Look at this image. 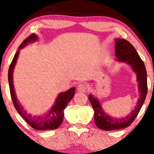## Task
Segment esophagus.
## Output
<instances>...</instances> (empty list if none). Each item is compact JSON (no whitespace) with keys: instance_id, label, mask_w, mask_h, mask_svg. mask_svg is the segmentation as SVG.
Wrapping results in <instances>:
<instances>
[{"instance_id":"1","label":"esophagus","mask_w":154,"mask_h":154,"mask_svg":"<svg viewBox=\"0 0 154 154\" xmlns=\"http://www.w3.org/2000/svg\"><path fill=\"white\" fill-rule=\"evenodd\" d=\"M88 89V85L85 84V83H80V84L78 85L77 86V91L78 92H85Z\"/></svg>"}]
</instances>
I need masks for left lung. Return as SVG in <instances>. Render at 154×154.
<instances>
[{
  "label": "left lung",
  "instance_id": "left-lung-1",
  "mask_svg": "<svg viewBox=\"0 0 154 154\" xmlns=\"http://www.w3.org/2000/svg\"><path fill=\"white\" fill-rule=\"evenodd\" d=\"M115 56L119 62L126 63L130 65L132 71L136 73L137 82H138L139 98L131 112L123 117L116 118L106 113L98 98L92 94L89 95L88 99L94 110L95 124L100 130L109 131L122 130L131 125L143 105L148 92L146 66L132 44L124 39H115Z\"/></svg>",
  "mask_w": 154,
  "mask_h": 154
}]
</instances>
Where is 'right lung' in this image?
<instances>
[{
	"label": "right lung",
	"instance_id": "1",
	"mask_svg": "<svg viewBox=\"0 0 154 154\" xmlns=\"http://www.w3.org/2000/svg\"><path fill=\"white\" fill-rule=\"evenodd\" d=\"M38 37L35 34H32L29 35L27 38H26L22 44L19 45L18 50L14 55L12 62L11 63L9 69H8V84H9L10 93L11 96L12 100H13L14 106L16 110L19 113V115L24 119L25 121L31 126L33 129L38 130H51L57 129L61 123L63 122V116L64 113L63 110L67 106L69 102L73 98L74 95L75 94V88H72L66 92L60 93L58 95L57 98H56L54 104L51 106V109L47 111L45 114H41L40 116L32 115L29 114L22 105L19 103V100L16 95V92L14 89V85L13 84V72L14 67L17 63V59L19 54V51L23 48H24L29 43H34L38 41Z\"/></svg>",
	"mask_w": 154,
	"mask_h": 154
}]
</instances>
